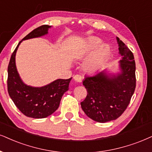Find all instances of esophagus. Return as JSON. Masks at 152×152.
Returning <instances> with one entry per match:
<instances>
[{"mask_svg": "<svg viewBox=\"0 0 152 152\" xmlns=\"http://www.w3.org/2000/svg\"><path fill=\"white\" fill-rule=\"evenodd\" d=\"M74 79L75 81L80 83V82H82L83 77L79 74H76V75H75V76H74Z\"/></svg>", "mask_w": 152, "mask_h": 152, "instance_id": "obj_1", "label": "esophagus"}]
</instances>
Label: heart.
<instances>
[{
    "mask_svg": "<svg viewBox=\"0 0 152 152\" xmlns=\"http://www.w3.org/2000/svg\"><path fill=\"white\" fill-rule=\"evenodd\" d=\"M101 43L102 41L99 38H90L86 42L83 48L80 51V55L83 56V55H86L90 53L94 50L97 48ZM109 53H110V50H109L108 45H105V44L101 45L94 52L91 57L88 59L86 64V69L90 71H94L98 69L103 64L107 57H108Z\"/></svg>",
    "mask_w": 152,
    "mask_h": 152,
    "instance_id": "b5f03b06",
    "label": "heart"
}]
</instances>
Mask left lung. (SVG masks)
I'll list each match as a JSON object with an SVG mask.
<instances>
[{"label": "left lung", "instance_id": "left-lung-1", "mask_svg": "<svg viewBox=\"0 0 152 152\" xmlns=\"http://www.w3.org/2000/svg\"><path fill=\"white\" fill-rule=\"evenodd\" d=\"M121 74L109 77L105 72H98L86 76L83 85L87 90L86 99L80 102L87 116L95 121L105 123L116 120L129 104L136 87L135 62L134 55L117 38Z\"/></svg>", "mask_w": 152, "mask_h": 152}]
</instances>
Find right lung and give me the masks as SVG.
I'll list each match as a JSON object with an SVG mask.
<instances>
[{"label":"right lung","instance_id":"obj_1","mask_svg":"<svg viewBox=\"0 0 152 152\" xmlns=\"http://www.w3.org/2000/svg\"><path fill=\"white\" fill-rule=\"evenodd\" d=\"M48 25H42L30 32L22 40L39 37L48 33ZM21 41L11 55L7 67V91L21 112L34 118H43L58 109L62 95L69 89V79H58L41 88L25 85L21 80L15 65V54Z\"/></svg>","mask_w":152,"mask_h":152}]
</instances>
